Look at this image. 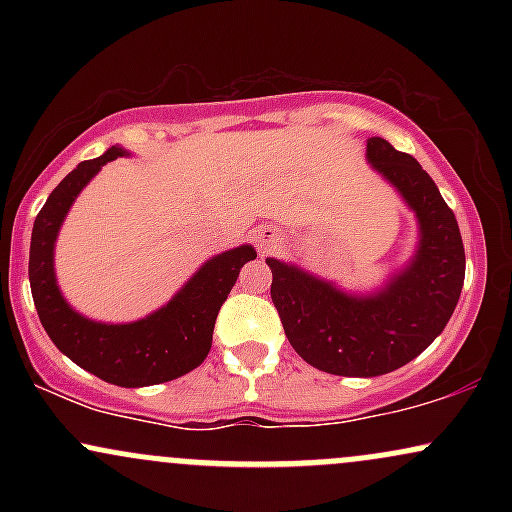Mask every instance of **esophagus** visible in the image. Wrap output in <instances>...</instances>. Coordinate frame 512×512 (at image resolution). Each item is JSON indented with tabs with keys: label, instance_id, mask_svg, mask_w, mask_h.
<instances>
[{
	"label": "esophagus",
	"instance_id": "esophagus-1",
	"mask_svg": "<svg viewBox=\"0 0 512 512\" xmlns=\"http://www.w3.org/2000/svg\"><path fill=\"white\" fill-rule=\"evenodd\" d=\"M279 243H281V236L276 233L274 226H260L255 231V245H257V250L262 252V255L272 252Z\"/></svg>",
	"mask_w": 512,
	"mask_h": 512
}]
</instances>
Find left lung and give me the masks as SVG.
<instances>
[{
	"label": "left lung",
	"mask_w": 512,
	"mask_h": 512,
	"mask_svg": "<svg viewBox=\"0 0 512 512\" xmlns=\"http://www.w3.org/2000/svg\"><path fill=\"white\" fill-rule=\"evenodd\" d=\"M366 158L414 211L419 240L409 262L375 291L356 293L267 257L286 339L305 363L346 378L392 373L428 349L464 284L460 226L431 175L383 137L368 139Z\"/></svg>",
	"instance_id": "8db88e82"
}]
</instances>
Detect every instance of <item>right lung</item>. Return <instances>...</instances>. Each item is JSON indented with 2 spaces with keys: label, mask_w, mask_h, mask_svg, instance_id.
Returning <instances> with one entry per match:
<instances>
[{
  "label": "right lung",
  "mask_w": 512,
  "mask_h": 512,
  "mask_svg": "<svg viewBox=\"0 0 512 512\" xmlns=\"http://www.w3.org/2000/svg\"><path fill=\"white\" fill-rule=\"evenodd\" d=\"M120 156H129V151L110 146L103 156L81 161L50 192L33 223L28 279L40 322L64 356L105 383L146 387L180 378L207 358L216 315L240 267L255 260L257 252L252 245H238L209 257L163 308L142 320L113 325L76 313L57 286L55 243L74 199L105 163Z\"/></svg>",
  "instance_id": "obj_1"
}]
</instances>
